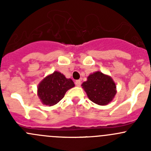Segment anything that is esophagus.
I'll return each mask as SVG.
<instances>
[{"label": "esophagus", "mask_w": 151, "mask_h": 151, "mask_svg": "<svg viewBox=\"0 0 151 151\" xmlns=\"http://www.w3.org/2000/svg\"><path fill=\"white\" fill-rule=\"evenodd\" d=\"M75 85H77V86H80V85H81V81H80V80H77L75 81Z\"/></svg>", "instance_id": "1"}]
</instances>
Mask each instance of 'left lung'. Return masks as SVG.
Returning <instances> with one entry per match:
<instances>
[{"label":"left lung","instance_id":"8db88e82","mask_svg":"<svg viewBox=\"0 0 151 151\" xmlns=\"http://www.w3.org/2000/svg\"><path fill=\"white\" fill-rule=\"evenodd\" d=\"M82 86L89 99L99 105L109 104L116 93V86L112 78L100 71L88 76Z\"/></svg>","mask_w":151,"mask_h":151}]
</instances>
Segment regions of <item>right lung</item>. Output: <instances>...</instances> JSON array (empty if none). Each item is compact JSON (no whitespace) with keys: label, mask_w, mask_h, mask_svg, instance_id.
<instances>
[{"label":"right lung","mask_w":151,"mask_h":151,"mask_svg":"<svg viewBox=\"0 0 151 151\" xmlns=\"http://www.w3.org/2000/svg\"><path fill=\"white\" fill-rule=\"evenodd\" d=\"M74 86L71 79H66L63 74L55 71L44 79L38 87V96L45 105L53 106L64 97L68 90Z\"/></svg>","instance_id":"right-lung-1"}]
</instances>
